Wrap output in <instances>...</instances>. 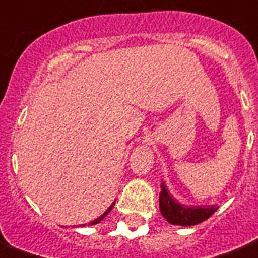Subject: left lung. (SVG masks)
<instances>
[{"label":"left lung","instance_id":"1","mask_svg":"<svg viewBox=\"0 0 258 258\" xmlns=\"http://www.w3.org/2000/svg\"><path fill=\"white\" fill-rule=\"evenodd\" d=\"M159 209L161 215L172 225L180 226H194L201 223L203 220L209 219L215 212V206H183L176 201H173L166 190L165 185H161V194H159Z\"/></svg>","mask_w":258,"mask_h":258}]
</instances>
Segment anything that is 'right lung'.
Instances as JSON below:
<instances>
[{
	"instance_id": "1",
	"label": "right lung",
	"mask_w": 258,
	"mask_h": 258,
	"mask_svg": "<svg viewBox=\"0 0 258 258\" xmlns=\"http://www.w3.org/2000/svg\"><path fill=\"white\" fill-rule=\"evenodd\" d=\"M113 206H114V203H113V205H111V206H110V208H108V209H107L106 212H104V215H101V216H100L99 219H96V220H94V222H92V223H90V225H97V223H99V222H101V220H103V219H104V217H106L107 215H108V213H110V210L113 209Z\"/></svg>"
}]
</instances>
